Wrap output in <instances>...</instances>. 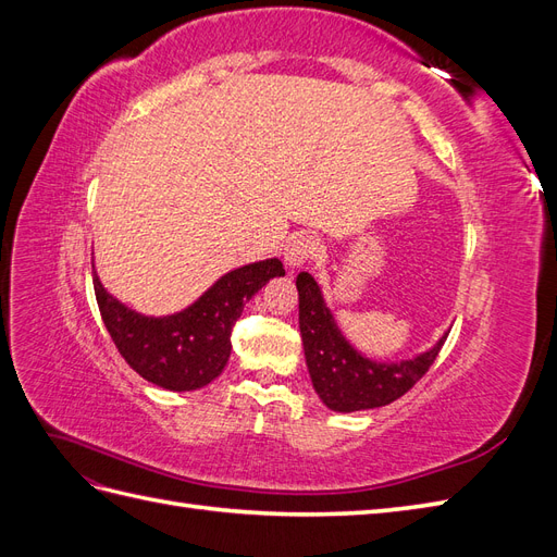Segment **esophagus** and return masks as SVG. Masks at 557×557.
Segmentation results:
<instances>
[{
    "instance_id": "esophagus-1",
    "label": "esophagus",
    "mask_w": 557,
    "mask_h": 557,
    "mask_svg": "<svg viewBox=\"0 0 557 557\" xmlns=\"http://www.w3.org/2000/svg\"><path fill=\"white\" fill-rule=\"evenodd\" d=\"M318 252V242L311 237V234H295L288 242H285L283 248V260L288 267H301L309 262Z\"/></svg>"
}]
</instances>
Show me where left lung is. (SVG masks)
I'll use <instances>...</instances> for the list:
<instances>
[{
    "label": "left lung",
    "mask_w": 557,
    "mask_h": 557,
    "mask_svg": "<svg viewBox=\"0 0 557 557\" xmlns=\"http://www.w3.org/2000/svg\"><path fill=\"white\" fill-rule=\"evenodd\" d=\"M297 293L299 332L311 383L325 407L336 413L385 407L409 393L440 356L448 336L444 332L432 348L409 360L376 362L346 339L325 305L323 290L309 272L297 276Z\"/></svg>",
    "instance_id": "8db88e82"
}]
</instances>
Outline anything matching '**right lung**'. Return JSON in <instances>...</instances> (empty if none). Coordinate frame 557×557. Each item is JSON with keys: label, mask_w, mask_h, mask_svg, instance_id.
<instances>
[{"label": "right lung", "mask_w": 557, "mask_h": 557, "mask_svg": "<svg viewBox=\"0 0 557 557\" xmlns=\"http://www.w3.org/2000/svg\"><path fill=\"white\" fill-rule=\"evenodd\" d=\"M95 269V264H92ZM278 258L232 269L190 307L170 315H144L115 299L92 272L104 325L125 362L164 391L185 393L221 376L230 360V334L246 301L269 278L283 276Z\"/></svg>", "instance_id": "add662e5"}]
</instances>
